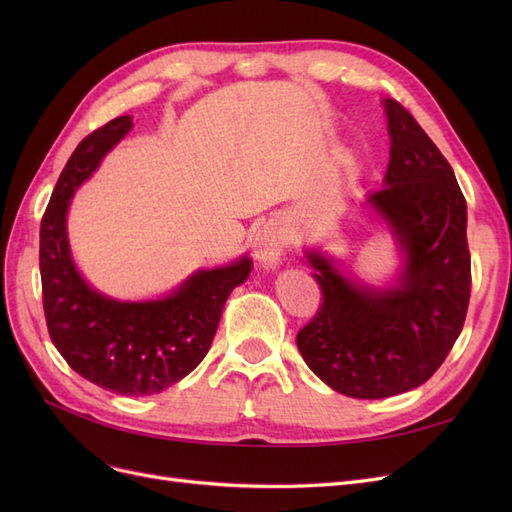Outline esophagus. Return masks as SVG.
I'll return each instance as SVG.
<instances>
[{
  "label": "esophagus",
  "instance_id": "34e87169",
  "mask_svg": "<svg viewBox=\"0 0 512 512\" xmlns=\"http://www.w3.org/2000/svg\"><path fill=\"white\" fill-rule=\"evenodd\" d=\"M284 235L282 228L269 222L262 226L254 237V256L265 269H277L282 265Z\"/></svg>",
  "mask_w": 512,
  "mask_h": 512
}]
</instances>
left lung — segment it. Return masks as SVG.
<instances>
[{"instance_id": "left-lung-1", "label": "left lung", "mask_w": 512, "mask_h": 512, "mask_svg": "<svg viewBox=\"0 0 512 512\" xmlns=\"http://www.w3.org/2000/svg\"><path fill=\"white\" fill-rule=\"evenodd\" d=\"M384 113L391 160L367 205L404 252L401 275L371 288L307 252L322 303L297 335L307 367L356 399L406 393L436 374L466 322L472 286L468 209L451 164L397 100L386 98Z\"/></svg>"}]
</instances>
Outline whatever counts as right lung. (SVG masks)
<instances>
[{
    "instance_id": "1",
    "label": "right lung",
    "mask_w": 512,
    "mask_h": 512,
    "mask_svg": "<svg viewBox=\"0 0 512 512\" xmlns=\"http://www.w3.org/2000/svg\"><path fill=\"white\" fill-rule=\"evenodd\" d=\"M130 128V115L108 121L61 170L40 224V277L46 327L66 363L106 391L141 397L168 389L205 359L228 294L247 280L252 260L200 269L156 301H115L83 280L66 235L70 198Z\"/></svg>"
}]
</instances>
